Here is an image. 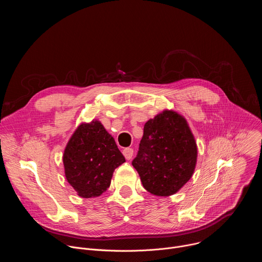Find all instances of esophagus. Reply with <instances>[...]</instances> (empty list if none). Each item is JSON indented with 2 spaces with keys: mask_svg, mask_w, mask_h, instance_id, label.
Instances as JSON below:
<instances>
[{
  "mask_svg": "<svg viewBox=\"0 0 262 262\" xmlns=\"http://www.w3.org/2000/svg\"><path fill=\"white\" fill-rule=\"evenodd\" d=\"M123 156L127 161H129L134 156V149L133 148H125L123 149Z\"/></svg>",
  "mask_w": 262,
  "mask_h": 262,
  "instance_id": "34e87169",
  "label": "esophagus"
}]
</instances>
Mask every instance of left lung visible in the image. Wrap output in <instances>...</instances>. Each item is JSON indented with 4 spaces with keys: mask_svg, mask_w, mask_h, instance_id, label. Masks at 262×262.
Segmentation results:
<instances>
[{
    "mask_svg": "<svg viewBox=\"0 0 262 262\" xmlns=\"http://www.w3.org/2000/svg\"><path fill=\"white\" fill-rule=\"evenodd\" d=\"M196 162L197 145L185 119L176 112L164 111L145 123L132 165L149 193L166 197L190 180Z\"/></svg>",
    "mask_w": 262,
    "mask_h": 262,
    "instance_id": "8db88e82",
    "label": "left lung"
}]
</instances>
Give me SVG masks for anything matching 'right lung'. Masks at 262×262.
<instances>
[{"instance_id": "1", "label": "right lung", "mask_w": 262, "mask_h": 262, "mask_svg": "<svg viewBox=\"0 0 262 262\" xmlns=\"http://www.w3.org/2000/svg\"><path fill=\"white\" fill-rule=\"evenodd\" d=\"M124 162L114 138L99 121L81 124L67 143L63 156L66 179L83 198L104 193L114 170Z\"/></svg>"}]
</instances>
